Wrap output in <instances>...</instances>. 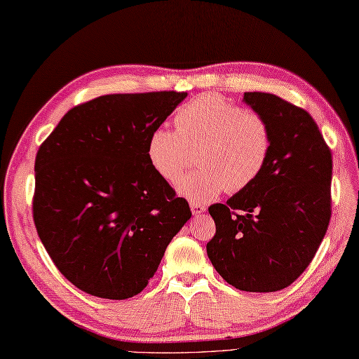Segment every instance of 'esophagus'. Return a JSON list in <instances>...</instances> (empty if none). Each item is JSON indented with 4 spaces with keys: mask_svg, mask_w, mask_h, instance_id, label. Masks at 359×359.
Instances as JSON below:
<instances>
[{
    "mask_svg": "<svg viewBox=\"0 0 359 359\" xmlns=\"http://www.w3.org/2000/svg\"><path fill=\"white\" fill-rule=\"evenodd\" d=\"M190 209H192L194 215H200V214H203V212H206L208 206H206V204H201V203H190Z\"/></svg>",
    "mask_w": 359,
    "mask_h": 359,
    "instance_id": "obj_1",
    "label": "esophagus"
}]
</instances>
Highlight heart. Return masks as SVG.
Wrapping results in <instances>:
<instances>
[{"instance_id":"1","label":"heart","mask_w":359,"mask_h":359,"mask_svg":"<svg viewBox=\"0 0 359 359\" xmlns=\"http://www.w3.org/2000/svg\"><path fill=\"white\" fill-rule=\"evenodd\" d=\"M177 131L158 127L150 133L147 156L159 177L175 181L198 153L201 169L181 177L177 190L192 203H206L224 189L238 192L262 173L271 150V131L263 116L206 93L175 116Z\"/></svg>"}]
</instances>
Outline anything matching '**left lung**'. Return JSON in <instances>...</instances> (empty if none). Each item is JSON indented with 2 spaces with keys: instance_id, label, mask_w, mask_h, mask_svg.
Returning <instances> with one entry per match:
<instances>
[{
  "instance_id": "1",
  "label": "left lung",
  "mask_w": 359,
  "mask_h": 359,
  "mask_svg": "<svg viewBox=\"0 0 359 359\" xmlns=\"http://www.w3.org/2000/svg\"><path fill=\"white\" fill-rule=\"evenodd\" d=\"M263 116L271 150L250 186L209 208L215 236L208 257L232 287L287 288L310 265L332 217V151L305 109L269 93H245Z\"/></svg>"
}]
</instances>
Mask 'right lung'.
<instances>
[{
	"instance_id": "add662e5",
	"label": "right lung",
	"mask_w": 359,
	"mask_h": 359,
	"mask_svg": "<svg viewBox=\"0 0 359 359\" xmlns=\"http://www.w3.org/2000/svg\"><path fill=\"white\" fill-rule=\"evenodd\" d=\"M186 97L100 96L71 108L36 151V232L58 271L88 294L141 292L192 217L147 156L150 133Z\"/></svg>"
}]
</instances>
